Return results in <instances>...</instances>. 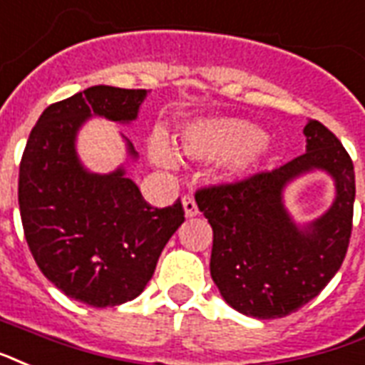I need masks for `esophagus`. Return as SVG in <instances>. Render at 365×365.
Returning <instances> with one entry per match:
<instances>
[{"instance_id":"obj_1","label":"esophagus","mask_w":365,"mask_h":365,"mask_svg":"<svg viewBox=\"0 0 365 365\" xmlns=\"http://www.w3.org/2000/svg\"><path fill=\"white\" fill-rule=\"evenodd\" d=\"M183 210H185V216H189V218L199 214V207H197V202H195V199L191 195H185V197H183Z\"/></svg>"}]
</instances>
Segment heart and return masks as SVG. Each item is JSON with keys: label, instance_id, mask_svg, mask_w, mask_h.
Instances as JSON below:
<instances>
[{"label": "heart", "instance_id": "obj_1", "mask_svg": "<svg viewBox=\"0 0 365 365\" xmlns=\"http://www.w3.org/2000/svg\"><path fill=\"white\" fill-rule=\"evenodd\" d=\"M257 126L239 118H220L195 124L183 133V149L195 158L226 157L239 153L233 160V168L239 172L249 170L258 160L260 145H258ZM158 157H166L163 147H157Z\"/></svg>", "mask_w": 365, "mask_h": 365}]
</instances>
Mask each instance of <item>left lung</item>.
<instances>
[{
    "instance_id": "1",
    "label": "left lung",
    "mask_w": 365,
    "mask_h": 365,
    "mask_svg": "<svg viewBox=\"0 0 365 365\" xmlns=\"http://www.w3.org/2000/svg\"><path fill=\"white\" fill-rule=\"evenodd\" d=\"M306 153L274 170L195 191L212 226L210 275L237 312L274 319L297 312L333 279L349 250L354 216V164L322 122L304 126ZM322 168L338 183L334 207L299 230L282 207L281 191L308 170Z\"/></svg>"
}]
</instances>
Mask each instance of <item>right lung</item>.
Listing matches in <instances>:
<instances>
[{
    "mask_svg": "<svg viewBox=\"0 0 365 365\" xmlns=\"http://www.w3.org/2000/svg\"><path fill=\"white\" fill-rule=\"evenodd\" d=\"M145 96V90L93 86L53 103L22 153L19 208L28 249L55 287L93 308L135 299L185 220L180 199L155 208L122 168L88 174L76 158V130L91 113L130 122ZM130 153L135 155L132 143Z\"/></svg>",
    "mask_w": 365,
    "mask_h": 365,
    "instance_id": "add662e5",
    "label": "right lung"
}]
</instances>
